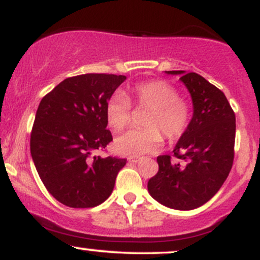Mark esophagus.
Instances as JSON below:
<instances>
[{
    "mask_svg": "<svg viewBox=\"0 0 260 260\" xmlns=\"http://www.w3.org/2000/svg\"><path fill=\"white\" fill-rule=\"evenodd\" d=\"M140 160H142V157H138V156H131V157H128V161H131V162H134V164L139 162Z\"/></svg>",
    "mask_w": 260,
    "mask_h": 260,
    "instance_id": "esophagus-1",
    "label": "esophagus"
}]
</instances>
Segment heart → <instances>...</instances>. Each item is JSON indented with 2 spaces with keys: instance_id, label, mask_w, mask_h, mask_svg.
<instances>
[{
  "instance_id": "obj_1",
  "label": "heart",
  "mask_w": 260,
  "mask_h": 260,
  "mask_svg": "<svg viewBox=\"0 0 260 260\" xmlns=\"http://www.w3.org/2000/svg\"><path fill=\"white\" fill-rule=\"evenodd\" d=\"M178 90L165 80H151L137 84L132 89V98L139 107L149 109L144 118L145 128H133L115 140L118 153L140 156L157 151L162 144L160 131L169 139L181 137L190 120V107L180 99ZM132 117L131 101L122 92H116L106 104L109 126L120 132L128 126Z\"/></svg>"
}]
</instances>
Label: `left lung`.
Segmentation results:
<instances>
[{
	"label": "left lung",
	"mask_w": 260,
	"mask_h": 260,
	"mask_svg": "<svg viewBox=\"0 0 260 260\" xmlns=\"http://www.w3.org/2000/svg\"><path fill=\"white\" fill-rule=\"evenodd\" d=\"M181 76L193 103L187 129L170 155L157 156L159 171L148 182L155 201L176 210H192L210 201L221 188L234 162L236 117L225 94L194 72Z\"/></svg>",
	"instance_id": "1"
}]
</instances>
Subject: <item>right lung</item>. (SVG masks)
I'll list each match as a JSON object with an SVG mask.
<instances>
[{
    "instance_id": "right-lung-1",
    "label": "right lung",
    "mask_w": 260,
    "mask_h": 260,
    "mask_svg": "<svg viewBox=\"0 0 260 260\" xmlns=\"http://www.w3.org/2000/svg\"><path fill=\"white\" fill-rule=\"evenodd\" d=\"M126 76L88 73L62 80L35 115L30 153L44 186L70 208H92L111 196L126 159L95 155L112 140L106 104Z\"/></svg>"
}]
</instances>
